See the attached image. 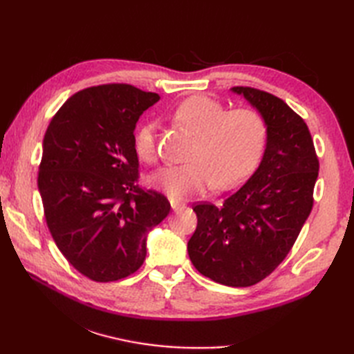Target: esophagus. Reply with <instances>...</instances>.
Wrapping results in <instances>:
<instances>
[{"label": "esophagus", "mask_w": 354, "mask_h": 354, "mask_svg": "<svg viewBox=\"0 0 354 354\" xmlns=\"http://www.w3.org/2000/svg\"><path fill=\"white\" fill-rule=\"evenodd\" d=\"M170 205L173 208V212H179V209H183L185 207V204L183 201H178V199H170Z\"/></svg>", "instance_id": "esophagus-1"}]
</instances>
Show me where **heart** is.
Here are the masks:
<instances>
[{
  "instance_id": "b5f03b06",
  "label": "heart",
  "mask_w": 354,
  "mask_h": 354,
  "mask_svg": "<svg viewBox=\"0 0 354 354\" xmlns=\"http://www.w3.org/2000/svg\"><path fill=\"white\" fill-rule=\"evenodd\" d=\"M173 120L192 132L196 141L190 162L165 165L152 176L158 189L171 198H187L208 190L230 189L251 175L268 142V123L252 108L230 109L208 95H192L173 111ZM140 160L155 162L158 156L156 124L145 123L135 133Z\"/></svg>"
}]
</instances>
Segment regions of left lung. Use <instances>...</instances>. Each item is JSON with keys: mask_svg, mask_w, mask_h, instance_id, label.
Here are the masks:
<instances>
[{"mask_svg": "<svg viewBox=\"0 0 354 354\" xmlns=\"http://www.w3.org/2000/svg\"><path fill=\"white\" fill-rule=\"evenodd\" d=\"M268 123L259 169L222 202L193 207L198 227L189 240L190 260L202 275L231 288L265 280L292 250L313 208L319 160L309 127L277 95L234 86Z\"/></svg>", "mask_w": 354, "mask_h": 354, "instance_id": "left-lung-1", "label": "left lung"}]
</instances>
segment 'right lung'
Masks as SVG:
<instances>
[{
    "mask_svg": "<svg viewBox=\"0 0 354 354\" xmlns=\"http://www.w3.org/2000/svg\"><path fill=\"white\" fill-rule=\"evenodd\" d=\"M160 100L127 84L89 86L73 94L47 127L37 173L44 216L59 251L97 283L137 272L146 234L170 202L138 184L133 129Z\"/></svg>",
    "mask_w": 354,
    "mask_h": 354,
    "instance_id": "add662e5",
    "label": "right lung"
}]
</instances>
